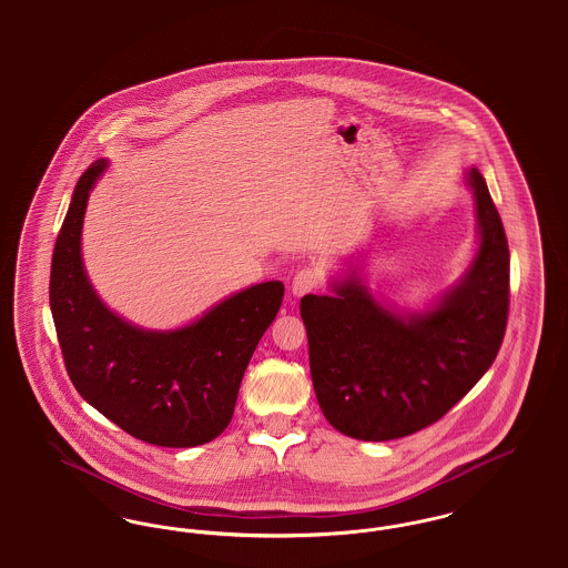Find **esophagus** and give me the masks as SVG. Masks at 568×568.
Wrapping results in <instances>:
<instances>
[{"instance_id":"34e87169","label":"esophagus","mask_w":568,"mask_h":568,"mask_svg":"<svg viewBox=\"0 0 568 568\" xmlns=\"http://www.w3.org/2000/svg\"><path fill=\"white\" fill-rule=\"evenodd\" d=\"M320 283H322L320 272L315 268H302L292 281V294L297 297L311 294L313 290L320 287Z\"/></svg>"}]
</instances>
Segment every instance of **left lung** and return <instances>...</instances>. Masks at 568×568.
I'll return each instance as SVG.
<instances>
[{
  "label": "left lung",
  "instance_id": "obj_1",
  "mask_svg": "<svg viewBox=\"0 0 568 568\" xmlns=\"http://www.w3.org/2000/svg\"><path fill=\"white\" fill-rule=\"evenodd\" d=\"M479 248L458 285L424 313L381 304L353 272L334 296L300 300L325 419L359 440H392L438 422L484 377L509 315V244L477 168L466 172Z\"/></svg>",
  "mask_w": 568,
  "mask_h": 568
}]
</instances>
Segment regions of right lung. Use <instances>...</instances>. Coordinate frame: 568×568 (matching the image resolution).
<instances>
[{
    "instance_id": "1",
    "label": "right lung",
    "mask_w": 568,
    "mask_h": 568,
    "mask_svg": "<svg viewBox=\"0 0 568 568\" xmlns=\"http://www.w3.org/2000/svg\"><path fill=\"white\" fill-rule=\"evenodd\" d=\"M109 162L82 172L57 236L51 311L65 371L82 398L121 430L160 447H195L223 433L260 338L274 322L285 287L251 285L197 322L142 329L98 297L82 266L87 200Z\"/></svg>"
}]
</instances>
